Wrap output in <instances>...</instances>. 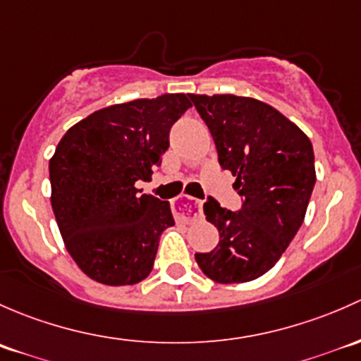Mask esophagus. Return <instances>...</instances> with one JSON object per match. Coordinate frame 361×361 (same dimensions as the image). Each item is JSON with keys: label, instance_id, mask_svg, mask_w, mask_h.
I'll use <instances>...</instances> for the list:
<instances>
[{"label": "esophagus", "instance_id": "obj_1", "mask_svg": "<svg viewBox=\"0 0 361 361\" xmlns=\"http://www.w3.org/2000/svg\"><path fill=\"white\" fill-rule=\"evenodd\" d=\"M173 215L176 219H179L182 222H192L198 221L202 217V202L196 198H189V196H184L179 202L173 203L172 207Z\"/></svg>", "mask_w": 361, "mask_h": 361}]
</instances>
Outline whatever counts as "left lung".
I'll return each mask as SVG.
<instances>
[{"label":"left lung","mask_w":361,"mask_h":361,"mask_svg":"<svg viewBox=\"0 0 361 361\" xmlns=\"http://www.w3.org/2000/svg\"><path fill=\"white\" fill-rule=\"evenodd\" d=\"M189 99L243 198L238 212L207 200L203 212L219 229V243L195 259L217 283L252 281L280 261L302 226L317 182L313 146L299 126L257 99L231 94Z\"/></svg>","instance_id":"1"}]
</instances>
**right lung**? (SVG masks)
<instances>
[{"instance_id":"add662e5","label":"right lung","mask_w":361,"mask_h":361,"mask_svg":"<svg viewBox=\"0 0 361 361\" xmlns=\"http://www.w3.org/2000/svg\"><path fill=\"white\" fill-rule=\"evenodd\" d=\"M184 94L95 111L66 132L50 159L51 208L66 248L99 283L135 285L153 269L159 236L173 226L169 202L140 195L169 149Z\"/></svg>"}]
</instances>
